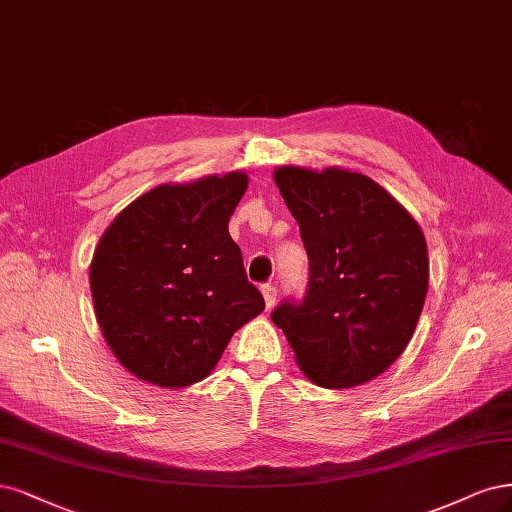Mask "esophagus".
I'll return each instance as SVG.
<instances>
[{
    "mask_svg": "<svg viewBox=\"0 0 512 512\" xmlns=\"http://www.w3.org/2000/svg\"><path fill=\"white\" fill-rule=\"evenodd\" d=\"M260 292H262V296H264V305H267V309L271 311V309L275 307V301H277V290H275V286L264 284V286L260 288Z\"/></svg>",
    "mask_w": 512,
    "mask_h": 512,
    "instance_id": "34e87169",
    "label": "esophagus"
}]
</instances>
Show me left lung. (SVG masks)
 <instances>
[{"label":"left lung","mask_w":512,"mask_h":512,"mask_svg":"<svg viewBox=\"0 0 512 512\" xmlns=\"http://www.w3.org/2000/svg\"><path fill=\"white\" fill-rule=\"evenodd\" d=\"M273 180L309 256L305 298L281 303L273 324L315 385L343 390L375 379L409 345L424 309V233L368 175L279 167Z\"/></svg>","instance_id":"1"}]
</instances>
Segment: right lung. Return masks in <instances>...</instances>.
I'll return each mask as SVG.
<instances>
[{
    "label": "right lung",
    "mask_w": 512,
    "mask_h": 512,
    "mask_svg": "<svg viewBox=\"0 0 512 512\" xmlns=\"http://www.w3.org/2000/svg\"><path fill=\"white\" fill-rule=\"evenodd\" d=\"M248 175L163 184L105 228L91 262L103 339L137 379L186 387L205 379L233 334L262 313L228 220Z\"/></svg>",
    "instance_id": "add662e5"
}]
</instances>
